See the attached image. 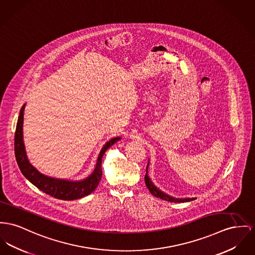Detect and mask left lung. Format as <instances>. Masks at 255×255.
Instances as JSON below:
<instances>
[{
    "label": "left lung",
    "mask_w": 255,
    "mask_h": 255,
    "mask_svg": "<svg viewBox=\"0 0 255 255\" xmlns=\"http://www.w3.org/2000/svg\"><path fill=\"white\" fill-rule=\"evenodd\" d=\"M148 166H149V162H148L147 168H146L145 184H146V187H148V189L150 190V192L153 194L154 197H157L159 199H162V200H165V201H169V202H175V203L189 202V201H192V200L195 199V198H175V197H172V196H170L168 194L164 193L160 189H158L155 186H153V182L151 181V179L148 176Z\"/></svg>",
    "instance_id": "1"
}]
</instances>
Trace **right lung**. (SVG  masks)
I'll return each mask as SVG.
<instances>
[{"label":"right lung","mask_w":255,"mask_h":255,"mask_svg":"<svg viewBox=\"0 0 255 255\" xmlns=\"http://www.w3.org/2000/svg\"><path fill=\"white\" fill-rule=\"evenodd\" d=\"M24 109L25 104L20 110L14 135V153L18 166L22 174L38 189L57 199L68 201L75 200L92 193L96 189V187L99 186V183L102 180V160L103 154L108 148H110L113 144L119 141L121 137H114L104 144L101 153L99 154L95 170L84 180L72 182L68 180L51 178L41 174L37 169H35L27 157L23 141Z\"/></svg>","instance_id":"1"}]
</instances>
